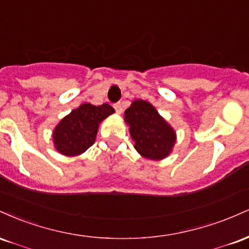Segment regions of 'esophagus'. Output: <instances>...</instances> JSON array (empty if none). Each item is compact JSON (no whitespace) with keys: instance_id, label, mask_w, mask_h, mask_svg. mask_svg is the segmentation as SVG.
I'll use <instances>...</instances> for the list:
<instances>
[{"instance_id":"esophagus-1","label":"esophagus","mask_w":249,"mask_h":249,"mask_svg":"<svg viewBox=\"0 0 249 249\" xmlns=\"http://www.w3.org/2000/svg\"><path fill=\"white\" fill-rule=\"evenodd\" d=\"M115 110H116V112L118 113V115H121V113L123 112V103H121V102L116 103V104H115Z\"/></svg>"}]
</instances>
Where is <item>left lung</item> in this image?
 <instances>
[{
    "mask_svg": "<svg viewBox=\"0 0 249 249\" xmlns=\"http://www.w3.org/2000/svg\"><path fill=\"white\" fill-rule=\"evenodd\" d=\"M134 148L142 157L153 160L165 158L176 142L173 128L162 119L150 103L137 99L125 111Z\"/></svg>",
    "mask_w": 249,
    "mask_h": 249,
    "instance_id": "1",
    "label": "left lung"
}]
</instances>
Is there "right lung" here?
Listing matches in <instances>:
<instances>
[{"mask_svg":"<svg viewBox=\"0 0 249 249\" xmlns=\"http://www.w3.org/2000/svg\"><path fill=\"white\" fill-rule=\"evenodd\" d=\"M115 108L105 103L103 105L82 104L62 119L53 131V142L58 152L64 156H78L92 146L96 141L98 124Z\"/></svg>","mask_w":249,"mask_h":249,"instance_id":"obj_1","label":"right lung"}]
</instances>
